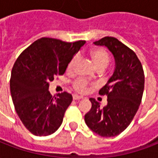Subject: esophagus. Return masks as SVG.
Here are the masks:
<instances>
[{
  "mask_svg": "<svg viewBox=\"0 0 158 158\" xmlns=\"http://www.w3.org/2000/svg\"><path fill=\"white\" fill-rule=\"evenodd\" d=\"M84 97L81 96H79V95H73V100H75V101H79V100H81L83 99Z\"/></svg>",
  "mask_w": 158,
  "mask_h": 158,
  "instance_id": "1",
  "label": "esophagus"
}]
</instances>
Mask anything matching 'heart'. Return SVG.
Instances as JSON below:
<instances>
[{"mask_svg":"<svg viewBox=\"0 0 158 158\" xmlns=\"http://www.w3.org/2000/svg\"><path fill=\"white\" fill-rule=\"evenodd\" d=\"M90 57H91V60H92L95 68L96 69H104L109 62L108 54L103 49H94V50H92L90 52ZM77 61H78V56H74L69 62L68 69H67L69 72H71L73 70L76 63H77ZM73 89H75L76 91L83 93L86 91V89H87V82L82 79H77L75 82L73 83Z\"/></svg>","mask_w":158,"mask_h":158,"instance_id":"b5f03b06","label":"heart"}]
</instances>
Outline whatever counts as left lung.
Masks as SVG:
<instances>
[{"label":"left lung","instance_id":"obj_1","mask_svg":"<svg viewBox=\"0 0 158 158\" xmlns=\"http://www.w3.org/2000/svg\"><path fill=\"white\" fill-rule=\"evenodd\" d=\"M94 45L106 46L115 60L113 75L100 95L107 96L106 106L90 98L91 108L85 115L86 125L102 137H113L129 125L142 99L145 75L141 63L131 49L114 37H104Z\"/></svg>","mask_w":158,"mask_h":158}]
</instances>
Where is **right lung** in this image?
I'll return each mask as SVG.
<instances>
[{
	"label": "right lung",
	"mask_w": 158,
	"mask_h": 158,
	"mask_svg": "<svg viewBox=\"0 0 158 158\" xmlns=\"http://www.w3.org/2000/svg\"><path fill=\"white\" fill-rule=\"evenodd\" d=\"M85 40L69 43L41 38L20 54L12 68L10 89L19 118L28 130L46 136L61 126L66 110L73 101L68 92L53 96L49 83L62 75Z\"/></svg>",
	"instance_id": "right-lung-1"
}]
</instances>
